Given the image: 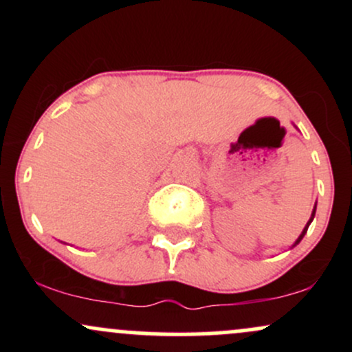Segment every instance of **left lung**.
<instances>
[{
	"instance_id": "1",
	"label": "left lung",
	"mask_w": 352,
	"mask_h": 352,
	"mask_svg": "<svg viewBox=\"0 0 352 352\" xmlns=\"http://www.w3.org/2000/svg\"><path fill=\"white\" fill-rule=\"evenodd\" d=\"M314 215H316V205H314V208H313V213H311V217H309L308 223H306V227H305V228H302L301 235H300V236H298V240H296V241H294V243H293V246H292V248H294V246H296L298 243H300V241L302 240V236H305V235H306V232H308V227H309V225H311V221H313V218H314Z\"/></svg>"
}]
</instances>
